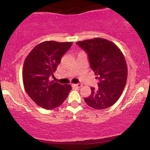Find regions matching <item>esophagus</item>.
Wrapping results in <instances>:
<instances>
[{
	"instance_id": "34e87169",
	"label": "esophagus",
	"mask_w": 150,
	"mask_h": 150,
	"mask_svg": "<svg viewBox=\"0 0 150 150\" xmlns=\"http://www.w3.org/2000/svg\"><path fill=\"white\" fill-rule=\"evenodd\" d=\"M75 87H77V88H81V86H82V84L81 83H78V84H74L73 85Z\"/></svg>"
}]
</instances>
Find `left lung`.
<instances>
[{
    "instance_id": "obj_1",
    "label": "left lung",
    "mask_w": 150,
    "mask_h": 150,
    "mask_svg": "<svg viewBox=\"0 0 150 150\" xmlns=\"http://www.w3.org/2000/svg\"><path fill=\"white\" fill-rule=\"evenodd\" d=\"M76 43L87 52L91 69L99 81V88H91V93L84 99L85 102L96 110L111 107L121 96L128 77V67L122 51L114 43L101 38Z\"/></svg>"
}]
</instances>
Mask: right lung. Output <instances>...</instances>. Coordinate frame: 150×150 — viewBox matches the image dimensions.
Listing matches in <instances>:
<instances>
[{"instance_id":"1","label":"right lung","mask_w":150,"mask_h":150,"mask_svg":"<svg viewBox=\"0 0 150 150\" xmlns=\"http://www.w3.org/2000/svg\"><path fill=\"white\" fill-rule=\"evenodd\" d=\"M72 42L59 43L54 40L42 42L27 56L22 69L25 91L38 106L46 110L58 107L64 102L72 89L70 85H62L49 80L62 56Z\"/></svg>"}]
</instances>
